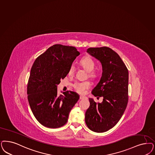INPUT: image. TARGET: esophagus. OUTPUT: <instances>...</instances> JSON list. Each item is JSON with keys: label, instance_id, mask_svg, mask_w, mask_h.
Segmentation results:
<instances>
[{"label": "esophagus", "instance_id": "obj_1", "mask_svg": "<svg viewBox=\"0 0 155 155\" xmlns=\"http://www.w3.org/2000/svg\"><path fill=\"white\" fill-rule=\"evenodd\" d=\"M80 98L81 100H84V99L86 98V97L85 96H80Z\"/></svg>", "mask_w": 155, "mask_h": 155}]
</instances>
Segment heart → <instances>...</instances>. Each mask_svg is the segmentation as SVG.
Masks as SVG:
<instances>
[{
  "mask_svg": "<svg viewBox=\"0 0 155 155\" xmlns=\"http://www.w3.org/2000/svg\"><path fill=\"white\" fill-rule=\"evenodd\" d=\"M80 64L82 68L88 72V76L91 78H95L97 76L96 72L93 70L95 67L94 60L89 57H86L81 60ZM75 66L71 64L69 69V74L73 75L75 72ZM75 90L80 94H84L86 91L91 87V82L88 81H77L73 84Z\"/></svg>",
  "mask_w": 155,
  "mask_h": 155,
  "instance_id": "obj_1",
  "label": "heart"
}]
</instances>
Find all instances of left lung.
<instances>
[{
	"instance_id": "left-lung-1",
	"label": "left lung",
	"mask_w": 155,
	"mask_h": 155,
	"mask_svg": "<svg viewBox=\"0 0 155 155\" xmlns=\"http://www.w3.org/2000/svg\"><path fill=\"white\" fill-rule=\"evenodd\" d=\"M87 53L101 64V79L91 93L94 96L102 97L103 101L96 103L89 98L86 124L93 132H105L117 124L127 106L128 69L118 54L109 48H91L87 49Z\"/></svg>"
}]
</instances>
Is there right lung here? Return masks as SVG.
<instances>
[{
	"mask_svg": "<svg viewBox=\"0 0 155 155\" xmlns=\"http://www.w3.org/2000/svg\"><path fill=\"white\" fill-rule=\"evenodd\" d=\"M80 54L74 47L57 44L40 55L32 64L27 84L28 101L35 117L46 127L64 126L80 98L71 91L57 94V85Z\"/></svg>",
	"mask_w": 155,
	"mask_h": 155,
	"instance_id": "obj_1",
	"label": "right lung"
}]
</instances>
